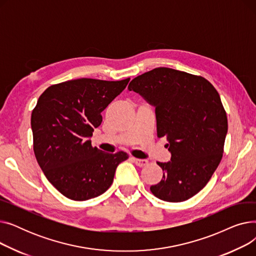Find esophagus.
<instances>
[{
	"label": "esophagus",
	"instance_id": "1",
	"mask_svg": "<svg viewBox=\"0 0 256 256\" xmlns=\"http://www.w3.org/2000/svg\"><path fill=\"white\" fill-rule=\"evenodd\" d=\"M132 160H134V163H135L139 167H144L148 164V160H141V158H132Z\"/></svg>",
	"mask_w": 256,
	"mask_h": 256
}]
</instances>
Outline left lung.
Here are the masks:
<instances>
[{
	"mask_svg": "<svg viewBox=\"0 0 256 256\" xmlns=\"http://www.w3.org/2000/svg\"><path fill=\"white\" fill-rule=\"evenodd\" d=\"M156 108L158 137H166L171 160L158 162L163 178L152 186L160 200L180 202L206 186L219 166L228 130L218 91L200 76L158 67L128 85Z\"/></svg>",
	"mask_w": 256,
	"mask_h": 256,
	"instance_id": "left-lung-1",
	"label": "left lung"
}]
</instances>
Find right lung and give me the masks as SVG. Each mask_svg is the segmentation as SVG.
<instances>
[{
    "label": "right lung",
    "mask_w": 256,
    "mask_h": 256,
    "mask_svg": "<svg viewBox=\"0 0 256 256\" xmlns=\"http://www.w3.org/2000/svg\"><path fill=\"white\" fill-rule=\"evenodd\" d=\"M121 80L76 78L50 86L31 115L33 150L48 180L65 197L84 201L104 193L126 152L106 154L91 145L102 112L124 90Z\"/></svg>",
    "instance_id": "obj_1"
}]
</instances>
